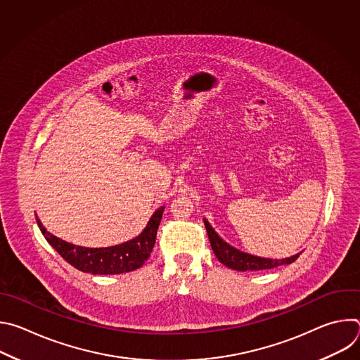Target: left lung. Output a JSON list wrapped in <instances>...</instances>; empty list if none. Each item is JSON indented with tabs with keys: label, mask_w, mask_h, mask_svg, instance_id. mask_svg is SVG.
Returning a JSON list of instances; mask_svg holds the SVG:
<instances>
[{
	"label": "left lung",
	"mask_w": 360,
	"mask_h": 360,
	"mask_svg": "<svg viewBox=\"0 0 360 360\" xmlns=\"http://www.w3.org/2000/svg\"><path fill=\"white\" fill-rule=\"evenodd\" d=\"M203 224H205V228H207L212 250L217 258L219 259V262L235 271L246 272V271L272 269L281 265H289L295 262L300 255V253H296L290 256V258H285V259H269V258H261V256H253L226 243L222 238H219V235L214 231V228L210 225L207 219H203Z\"/></svg>",
	"instance_id": "obj_1"
}]
</instances>
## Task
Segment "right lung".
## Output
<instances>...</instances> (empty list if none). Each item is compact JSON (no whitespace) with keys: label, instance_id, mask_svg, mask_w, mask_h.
I'll return each instance as SVG.
<instances>
[{"label":"right lung","instance_id":"right-lung-1","mask_svg":"<svg viewBox=\"0 0 360 360\" xmlns=\"http://www.w3.org/2000/svg\"><path fill=\"white\" fill-rule=\"evenodd\" d=\"M164 210L165 208L161 207L155 211L146 228L136 238L108 248H84L72 245L49 233L38 218L37 224L46 242L78 271L92 275H120L141 268L149 258L153 245H155Z\"/></svg>","mask_w":360,"mask_h":360}]
</instances>
